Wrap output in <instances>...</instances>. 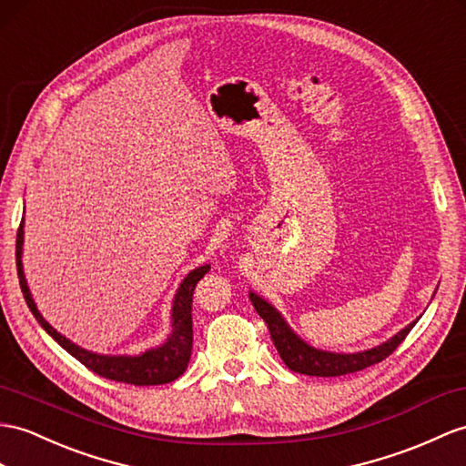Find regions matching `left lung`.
Here are the masks:
<instances>
[{
  "label": "left lung",
  "instance_id": "8db88e82",
  "mask_svg": "<svg viewBox=\"0 0 466 466\" xmlns=\"http://www.w3.org/2000/svg\"><path fill=\"white\" fill-rule=\"evenodd\" d=\"M248 299H251L257 314L265 320L272 338V344H275L287 368L297 373H304V376L316 378L346 376V373H354L378 364V361L393 354L395 348L403 342L405 336L411 332V328L417 322L415 320L410 326H405L400 334H395L388 342H383L371 350L356 351V354H336V351L316 350L306 344L304 339H300L290 330V326L279 314L275 306L268 304L265 299H260L258 294L248 292Z\"/></svg>",
  "mask_w": 466,
  "mask_h": 466
}]
</instances>
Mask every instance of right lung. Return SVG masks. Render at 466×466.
Listing matches in <instances>:
<instances>
[{
    "label": "right lung",
    "instance_id": "obj_1",
    "mask_svg": "<svg viewBox=\"0 0 466 466\" xmlns=\"http://www.w3.org/2000/svg\"><path fill=\"white\" fill-rule=\"evenodd\" d=\"M21 253H24V219L19 223L15 241L17 277L21 292H24L29 310L35 316V320L43 326V330L61 348L69 351L73 358L81 361L85 368L98 373L100 378L130 385H162L177 380L181 373L186 371L191 358V348H194V324H191L194 289L199 279H203V275L209 272V265L194 268L184 280H181L172 306V334H169V338L162 346L146 350L140 356H105L73 344L71 339H66L63 334L56 332L55 328L43 319L35 302L31 299V292L24 275V263H21Z\"/></svg>",
    "mask_w": 466,
    "mask_h": 466
}]
</instances>
